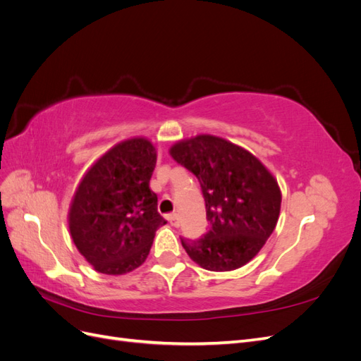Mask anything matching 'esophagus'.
Here are the masks:
<instances>
[{
	"label": "esophagus",
	"mask_w": 361,
	"mask_h": 361,
	"mask_svg": "<svg viewBox=\"0 0 361 361\" xmlns=\"http://www.w3.org/2000/svg\"><path fill=\"white\" fill-rule=\"evenodd\" d=\"M167 220L173 227H179V215L178 214H170L167 215Z\"/></svg>",
	"instance_id": "esophagus-1"
}]
</instances>
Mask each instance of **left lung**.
Wrapping results in <instances>:
<instances>
[{"instance_id":"1","label":"left lung","mask_w":361,"mask_h":361,"mask_svg":"<svg viewBox=\"0 0 361 361\" xmlns=\"http://www.w3.org/2000/svg\"><path fill=\"white\" fill-rule=\"evenodd\" d=\"M170 155L199 179L209 231L180 238L188 256L209 271H232L253 259L274 232L281 192L255 155L214 135L182 140Z\"/></svg>"}]
</instances>
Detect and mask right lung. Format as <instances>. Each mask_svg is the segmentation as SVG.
Wrapping results in <instances>:
<instances>
[{
	"mask_svg": "<svg viewBox=\"0 0 361 361\" xmlns=\"http://www.w3.org/2000/svg\"><path fill=\"white\" fill-rule=\"evenodd\" d=\"M154 145L130 138L116 145L85 173L69 209L73 244L97 272L122 276L146 260L155 232L167 221L149 188Z\"/></svg>",
	"mask_w": 361,
	"mask_h": 361,
	"instance_id": "add662e5",
	"label": "right lung"
}]
</instances>
